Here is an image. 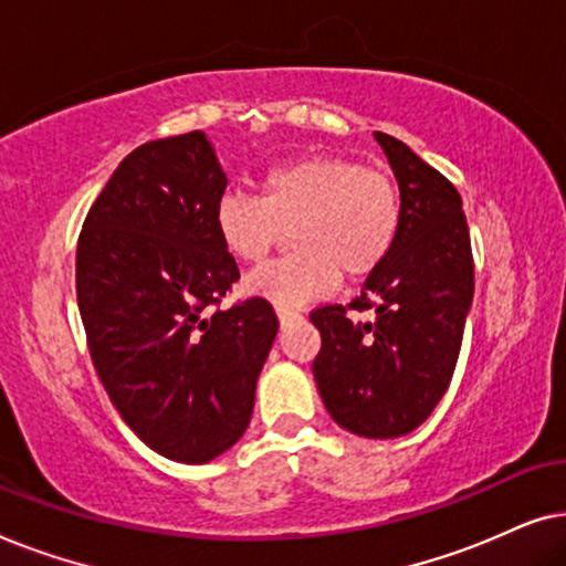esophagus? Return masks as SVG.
<instances>
[{
	"instance_id": "34e87169",
	"label": "esophagus",
	"mask_w": 566,
	"mask_h": 566,
	"mask_svg": "<svg viewBox=\"0 0 566 566\" xmlns=\"http://www.w3.org/2000/svg\"><path fill=\"white\" fill-rule=\"evenodd\" d=\"M277 319H281V324L285 327V324H289V322L301 319V314L293 312V308H277Z\"/></svg>"
}]
</instances>
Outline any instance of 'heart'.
<instances>
[{
  "label": "heart",
  "instance_id": "b5f03b06",
  "mask_svg": "<svg viewBox=\"0 0 566 566\" xmlns=\"http://www.w3.org/2000/svg\"><path fill=\"white\" fill-rule=\"evenodd\" d=\"M223 250L239 262H262L293 231L296 252L247 275L244 289L293 308L335 291L347 277L374 273L397 242L399 185L384 169L329 154L270 167L260 196L227 190L213 211Z\"/></svg>",
  "mask_w": 566,
  "mask_h": 566
}]
</instances>
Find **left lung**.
Segmentation results:
<instances>
[{"label":"left lung","instance_id":"1","mask_svg":"<svg viewBox=\"0 0 566 566\" xmlns=\"http://www.w3.org/2000/svg\"><path fill=\"white\" fill-rule=\"evenodd\" d=\"M374 136L399 182V234L360 296L312 312L322 335L312 370L339 428L384 440L428 420L451 384L474 298V258L453 182L399 138ZM347 307H374L377 316L353 323Z\"/></svg>","mask_w":566,"mask_h":566}]
</instances>
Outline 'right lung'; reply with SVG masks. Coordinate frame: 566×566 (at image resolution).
Instances as JSON below:
<instances>
[{
  "mask_svg": "<svg viewBox=\"0 0 566 566\" xmlns=\"http://www.w3.org/2000/svg\"><path fill=\"white\" fill-rule=\"evenodd\" d=\"M227 175L203 130L138 146L92 203L76 304L107 397L151 451L206 463L250 424L277 316L250 296L216 234Z\"/></svg>",
  "mask_w": 566,
  "mask_h": 566,
  "instance_id": "right-lung-1",
  "label": "right lung"
}]
</instances>
